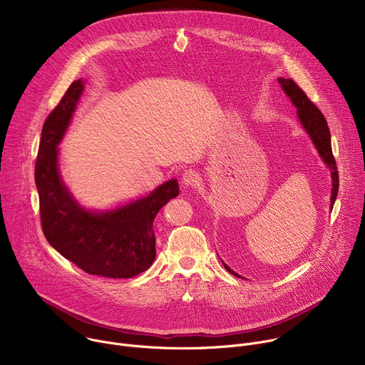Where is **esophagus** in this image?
Here are the masks:
<instances>
[{
  "label": "esophagus",
  "mask_w": 365,
  "mask_h": 365,
  "mask_svg": "<svg viewBox=\"0 0 365 365\" xmlns=\"http://www.w3.org/2000/svg\"><path fill=\"white\" fill-rule=\"evenodd\" d=\"M199 180H200V176H199V173H197L196 170L189 169V170H185V172L182 173V183H183L186 187H193V186H196V185L199 183Z\"/></svg>",
  "instance_id": "esophagus-1"
}]
</instances>
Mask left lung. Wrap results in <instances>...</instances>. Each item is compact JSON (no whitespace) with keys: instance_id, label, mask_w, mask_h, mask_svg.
Returning <instances> with one entry per match:
<instances>
[{"instance_id":"left-lung-1","label":"left lung","mask_w":365,"mask_h":365,"mask_svg":"<svg viewBox=\"0 0 365 365\" xmlns=\"http://www.w3.org/2000/svg\"><path fill=\"white\" fill-rule=\"evenodd\" d=\"M279 83L282 86V89L286 92V95L290 98V101L293 102V106L297 110V117L300 120L302 127L304 128V131L309 134L312 143L317 147L319 155L322 158L324 163L331 170V178H332V190H331V210L335 203L336 195H338V187H339V176H338V170H336V163L334 159L332 154V147H331V133L327 124L325 117L322 115V113L319 111V108L312 102L306 93L297 86L296 82H293L292 79H284V78H279ZM224 263V262H222ZM224 267L234 276H238L235 272H232L225 263Z\"/></svg>"}]
</instances>
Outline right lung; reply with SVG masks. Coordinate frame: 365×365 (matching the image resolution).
<instances>
[{"label":"right lung","mask_w":365,"mask_h":365,"mask_svg":"<svg viewBox=\"0 0 365 365\" xmlns=\"http://www.w3.org/2000/svg\"><path fill=\"white\" fill-rule=\"evenodd\" d=\"M82 92L83 81L72 82L41 130L34 179L43 234L51 247L88 274L130 279L153 264V221L179 195V183L170 179L150 195L108 211H89L81 206L61 178L58 145Z\"/></svg>","instance_id":"1"}]
</instances>
